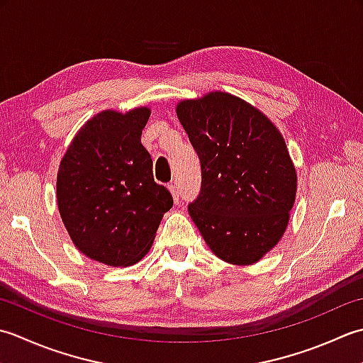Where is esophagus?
Wrapping results in <instances>:
<instances>
[{
    "label": "esophagus",
    "mask_w": 363,
    "mask_h": 363,
    "mask_svg": "<svg viewBox=\"0 0 363 363\" xmlns=\"http://www.w3.org/2000/svg\"><path fill=\"white\" fill-rule=\"evenodd\" d=\"M167 188H169V191H171V194L174 197V202L179 203L180 202V192H179V188H177V184L171 183Z\"/></svg>",
    "instance_id": "1"
}]
</instances>
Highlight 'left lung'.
Listing matches in <instances>:
<instances>
[{"mask_svg":"<svg viewBox=\"0 0 363 363\" xmlns=\"http://www.w3.org/2000/svg\"><path fill=\"white\" fill-rule=\"evenodd\" d=\"M177 116L202 169L191 219L220 260L258 262L285 233L298 188L284 136L262 111L220 91L180 101Z\"/></svg>","mask_w":363,"mask_h":363,"instance_id":"left-lung-1","label":"left lung"}]
</instances>
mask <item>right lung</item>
<instances>
[{"label": "right lung", "instance_id": "1", "mask_svg": "<svg viewBox=\"0 0 363 363\" xmlns=\"http://www.w3.org/2000/svg\"><path fill=\"white\" fill-rule=\"evenodd\" d=\"M149 117V108L101 111L77 133L59 164L62 223L79 252L95 262H139L174 205L171 192L153 180L152 157L140 144Z\"/></svg>", "mask_w": 363, "mask_h": 363}]
</instances>
